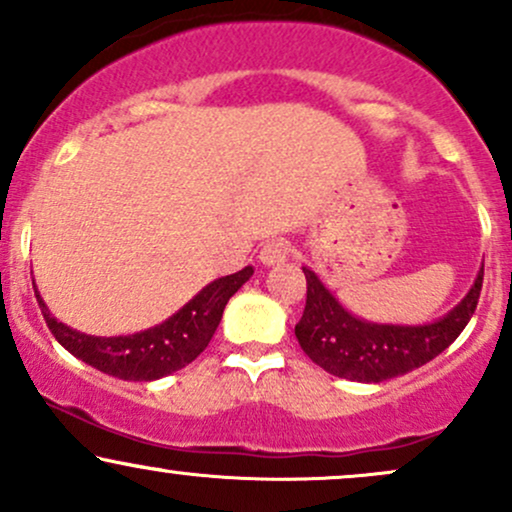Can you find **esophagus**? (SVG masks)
Masks as SVG:
<instances>
[{"label":"esophagus","mask_w":512,"mask_h":512,"mask_svg":"<svg viewBox=\"0 0 512 512\" xmlns=\"http://www.w3.org/2000/svg\"><path fill=\"white\" fill-rule=\"evenodd\" d=\"M286 257H289V245L281 243V240H272L260 250V262L267 264V267L286 262Z\"/></svg>","instance_id":"esophagus-1"}]
</instances>
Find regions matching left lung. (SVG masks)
<instances>
[{
	"mask_svg": "<svg viewBox=\"0 0 512 512\" xmlns=\"http://www.w3.org/2000/svg\"><path fill=\"white\" fill-rule=\"evenodd\" d=\"M303 274L308 298L296 325L298 344L327 373L356 383H385L443 354L472 320L484 284L481 267L472 289L448 315L426 325H390L349 313L313 269L303 267Z\"/></svg>",
	"mask_w": 512,
	"mask_h": 512,
	"instance_id": "1",
	"label": "left lung"
}]
</instances>
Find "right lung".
<instances>
[{"label":"right lung","instance_id":"obj_1","mask_svg":"<svg viewBox=\"0 0 512 512\" xmlns=\"http://www.w3.org/2000/svg\"><path fill=\"white\" fill-rule=\"evenodd\" d=\"M250 276L252 267H245L236 274L214 279L166 322L144 332L125 334V337H93V334L72 330L50 313L35 284L33 289L50 332L69 354L120 380L151 383V380L166 378L175 370L185 368L207 349L216 327H219L228 298Z\"/></svg>","mask_w":512,"mask_h":512}]
</instances>
